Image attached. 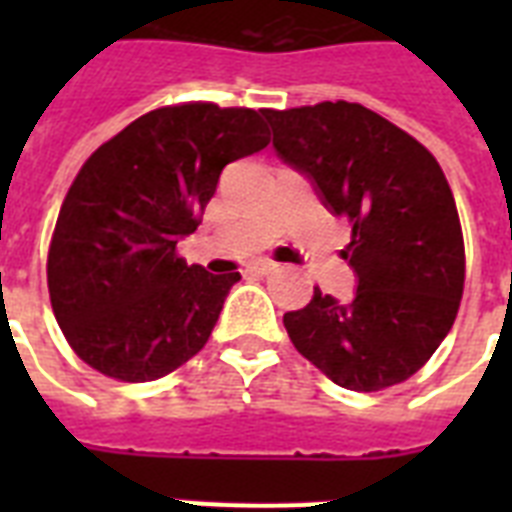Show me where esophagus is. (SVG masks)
<instances>
[{
  "mask_svg": "<svg viewBox=\"0 0 512 512\" xmlns=\"http://www.w3.org/2000/svg\"><path fill=\"white\" fill-rule=\"evenodd\" d=\"M279 265L273 263V260H257V263L249 265V273H257V276H265V273L276 271Z\"/></svg>",
  "mask_w": 512,
  "mask_h": 512,
  "instance_id": "esophagus-1",
  "label": "esophagus"
}]
</instances>
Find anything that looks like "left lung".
Returning <instances> with one entry per match:
<instances>
[{
    "instance_id": "left-lung-1",
    "label": "left lung",
    "mask_w": 512,
    "mask_h": 512,
    "mask_svg": "<svg viewBox=\"0 0 512 512\" xmlns=\"http://www.w3.org/2000/svg\"><path fill=\"white\" fill-rule=\"evenodd\" d=\"M273 148L345 215L350 300L313 289L284 313L295 348L340 388L372 393L409 380L441 345L462 300L465 244L452 188L436 156L358 103L271 111Z\"/></svg>"
}]
</instances>
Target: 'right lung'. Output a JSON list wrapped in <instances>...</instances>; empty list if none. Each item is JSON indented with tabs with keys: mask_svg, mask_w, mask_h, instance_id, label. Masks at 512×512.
Segmentation results:
<instances>
[{
	"mask_svg": "<svg viewBox=\"0 0 512 512\" xmlns=\"http://www.w3.org/2000/svg\"><path fill=\"white\" fill-rule=\"evenodd\" d=\"M263 111H148L84 162L60 207L47 287L68 345L106 377L148 382L209 340L239 273L177 257L225 164L268 146Z\"/></svg>",
	"mask_w": 512,
	"mask_h": 512,
	"instance_id": "right-lung-1",
	"label": "right lung"
}]
</instances>
